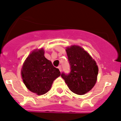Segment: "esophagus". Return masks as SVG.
Returning a JSON list of instances; mask_svg holds the SVG:
<instances>
[{
    "instance_id": "1",
    "label": "esophagus",
    "mask_w": 121,
    "mask_h": 121,
    "mask_svg": "<svg viewBox=\"0 0 121 121\" xmlns=\"http://www.w3.org/2000/svg\"><path fill=\"white\" fill-rule=\"evenodd\" d=\"M58 69L60 70V72H61V66H59L58 67Z\"/></svg>"
}]
</instances>
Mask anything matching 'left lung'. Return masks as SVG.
I'll return each mask as SVG.
<instances>
[{
	"mask_svg": "<svg viewBox=\"0 0 121 121\" xmlns=\"http://www.w3.org/2000/svg\"><path fill=\"white\" fill-rule=\"evenodd\" d=\"M66 51L71 66L70 73H62L70 91L84 95L92 90L97 81L99 67L96 61L86 51L79 45L66 47Z\"/></svg>",
	"mask_w": 121,
	"mask_h": 121,
	"instance_id": "obj_1",
	"label": "left lung"
}]
</instances>
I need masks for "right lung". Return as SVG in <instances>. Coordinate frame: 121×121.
<instances>
[{
  "label": "right lung",
  "mask_w": 121,
  "mask_h": 121,
  "mask_svg": "<svg viewBox=\"0 0 121 121\" xmlns=\"http://www.w3.org/2000/svg\"><path fill=\"white\" fill-rule=\"evenodd\" d=\"M43 48L35 49L29 54L21 70L22 81L27 88L38 95L50 90L55 79L60 76L58 69L45 58Z\"/></svg>",
  "instance_id": "1"
}]
</instances>
